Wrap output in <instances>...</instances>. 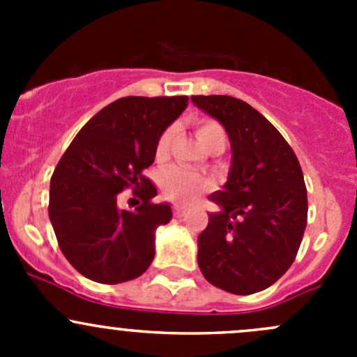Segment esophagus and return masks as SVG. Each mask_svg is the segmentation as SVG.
Masks as SVG:
<instances>
[{
  "mask_svg": "<svg viewBox=\"0 0 357 357\" xmlns=\"http://www.w3.org/2000/svg\"><path fill=\"white\" fill-rule=\"evenodd\" d=\"M172 212H174L176 218H183V215H185V212H186V208L181 207V205H174V207H172Z\"/></svg>",
  "mask_w": 357,
  "mask_h": 357,
  "instance_id": "esophagus-1",
  "label": "esophagus"
}]
</instances>
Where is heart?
<instances>
[{
    "label": "heart",
    "mask_w": 357,
    "mask_h": 357,
    "mask_svg": "<svg viewBox=\"0 0 357 357\" xmlns=\"http://www.w3.org/2000/svg\"><path fill=\"white\" fill-rule=\"evenodd\" d=\"M195 136L199 143L207 152L219 153L226 146V132L219 122L211 119H200L195 122ZM172 138H174V129L169 128L162 132L157 142L155 157L157 160H164L169 155ZM160 188L169 200L178 202V204H192L202 193L211 190V181L197 172L186 171L181 167H171L160 174Z\"/></svg>",
    "instance_id": "b5f03b06"
}]
</instances>
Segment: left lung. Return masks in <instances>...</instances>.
<instances>
[{
    "label": "left lung",
    "instance_id": "left-lung-1",
    "mask_svg": "<svg viewBox=\"0 0 357 357\" xmlns=\"http://www.w3.org/2000/svg\"><path fill=\"white\" fill-rule=\"evenodd\" d=\"M228 132L231 165L219 207L199 235V268L208 283L235 295L271 287L294 262L307 222L301 164L278 129L243 100L192 96Z\"/></svg>",
    "mask_w": 357,
    "mask_h": 357
}]
</instances>
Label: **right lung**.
Listing matches in <instances>:
<instances>
[{
	"label": "right lung",
	"mask_w": 357,
	"mask_h": 357,
	"mask_svg": "<svg viewBox=\"0 0 357 357\" xmlns=\"http://www.w3.org/2000/svg\"><path fill=\"white\" fill-rule=\"evenodd\" d=\"M188 96H126L102 109L68 145L50 183V221L66 259L86 278L115 285L142 276L155 255V231L172 219L167 202L143 172L162 132ZM132 188L142 205L119 209Z\"/></svg>",
	"instance_id": "add662e5"
}]
</instances>
